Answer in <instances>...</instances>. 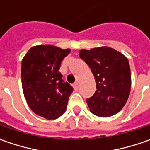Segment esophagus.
I'll list each match as a JSON object with an SVG mask.
<instances>
[{
	"mask_svg": "<svg viewBox=\"0 0 150 150\" xmlns=\"http://www.w3.org/2000/svg\"><path fill=\"white\" fill-rule=\"evenodd\" d=\"M73 88H74V89H75V90H78V82H76V83H73Z\"/></svg>",
	"mask_w": 150,
	"mask_h": 150,
	"instance_id": "esophagus-1",
	"label": "esophagus"
}]
</instances>
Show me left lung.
Instances as JSON below:
<instances>
[{"label":"left lung","instance_id":"1","mask_svg":"<svg viewBox=\"0 0 150 150\" xmlns=\"http://www.w3.org/2000/svg\"><path fill=\"white\" fill-rule=\"evenodd\" d=\"M79 57L94 75V94L87 98L90 111L99 117H110L125 105L131 88V73L128 59L118 51L102 47L81 50Z\"/></svg>","mask_w":150,"mask_h":150}]
</instances>
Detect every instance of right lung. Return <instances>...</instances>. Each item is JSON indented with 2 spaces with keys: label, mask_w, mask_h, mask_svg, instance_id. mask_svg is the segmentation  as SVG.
<instances>
[{
  "label": "right lung",
  "mask_w": 150,
  "mask_h": 150,
  "mask_svg": "<svg viewBox=\"0 0 150 150\" xmlns=\"http://www.w3.org/2000/svg\"><path fill=\"white\" fill-rule=\"evenodd\" d=\"M70 49L51 45L32 47L21 62V84L28 106L47 119H56L66 111L73 88L58 71Z\"/></svg>",
  "instance_id": "obj_1"
}]
</instances>
